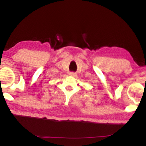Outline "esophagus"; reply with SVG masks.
<instances>
[{"label": "esophagus", "instance_id": "obj_1", "mask_svg": "<svg viewBox=\"0 0 146 146\" xmlns=\"http://www.w3.org/2000/svg\"><path fill=\"white\" fill-rule=\"evenodd\" d=\"M69 75H70V76L75 77V76H77V74H76V73H75V72H70V73H69Z\"/></svg>", "mask_w": 146, "mask_h": 146}]
</instances>
